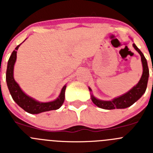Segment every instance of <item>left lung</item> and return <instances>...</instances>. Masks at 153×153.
Instances as JSON below:
<instances>
[{
  "instance_id": "8db88e82",
  "label": "left lung",
  "mask_w": 153,
  "mask_h": 153,
  "mask_svg": "<svg viewBox=\"0 0 153 153\" xmlns=\"http://www.w3.org/2000/svg\"><path fill=\"white\" fill-rule=\"evenodd\" d=\"M132 45H133V47L136 49V51H137V52L141 56V60L142 63H143V72L140 82L132 90H129V92H127L124 95L113 99V100L111 101L100 100L95 98L92 95V101L98 107L102 108V109H125V108L132 106V104L134 103L135 102H136L143 95V93H145L147 87V83H148L149 75L148 64H147L146 59L145 58L143 53L140 51V50L136 47L135 44H133ZM89 90H90V91H91V89L90 88H89Z\"/></svg>"
}]
</instances>
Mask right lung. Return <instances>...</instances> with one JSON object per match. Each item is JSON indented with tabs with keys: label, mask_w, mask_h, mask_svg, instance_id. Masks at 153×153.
Segmentation results:
<instances>
[{
	"label": "right lung",
	"mask_w": 153,
	"mask_h": 153,
	"mask_svg": "<svg viewBox=\"0 0 153 153\" xmlns=\"http://www.w3.org/2000/svg\"><path fill=\"white\" fill-rule=\"evenodd\" d=\"M21 44L17 46L15 50L12 52L7 63L6 73V80L8 90L10 91L12 98L24 110L31 114H38L43 112L57 109L63 105L65 99V90L67 86L63 87L60 96L56 100L48 102H40L27 96L20 88L19 85L13 79V66L17 59V50Z\"/></svg>",
	"instance_id": "1"
}]
</instances>
